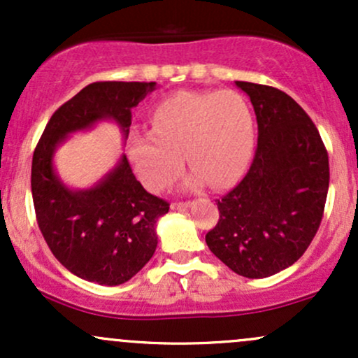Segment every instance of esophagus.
<instances>
[{
	"label": "esophagus",
	"instance_id": "1",
	"mask_svg": "<svg viewBox=\"0 0 358 358\" xmlns=\"http://www.w3.org/2000/svg\"><path fill=\"white\" fill-rule=\"evenodd\" d=\"M192 205V202H173L171 203V208L173 210H182V208H188Z\"/></svg>",
	"mask_w": 358,
	"mask_h": 358
}]
</instances>
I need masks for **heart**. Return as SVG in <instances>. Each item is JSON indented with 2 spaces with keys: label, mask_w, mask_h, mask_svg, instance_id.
Wrapping results in <instances>:
<instances>
[{
  "label": "heart",
  "mask_w": 358,
  "mask_h": 358,
  "mask_svg": "<svg viewBox=\"0 0 358 358\" xmlns=\"http://www.w3.org/2000/svg\"><path fill=\"white\" fill-rule=\"evenodd\" d=\"M254 148L252 110L237 92H176L151 113V133H134L127 151L150 190H165L183 170L190 187L225 188L244 173Z\"/></svg>",
  "instance_id": "obj_1"
}]
</instances>
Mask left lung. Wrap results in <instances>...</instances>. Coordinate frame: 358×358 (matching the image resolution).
<instances>
[{
  "label": "left lung",
  "mask_w": 358,
  "mask_h": 358,
  "mask_svg": "<svg viewBox=\"0 0 358 358\" xmlns=\"http://www.w3.org/2000/svg\"><path fill=\"white\" fill-rule=\"evenodd\" d=\"M250 97L257 148L249 171L217 200L219 222L208 249L244 278L289 268L318 232L330 165L318 129L296 101L271 85L236 82Z\"/></svg>",
  "instance_id": "8db88e82"
}]
</instances>
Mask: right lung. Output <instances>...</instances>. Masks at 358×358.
<instances>
[{"label": "right lung", "mask_w": 358, "mask_h": 358, "mask_svg": "<svg viewBox=\"0 0 358 358\" xmlns=\"http://www.w3.org/2000/svg\"><path fill=\"white\" fill-rule=\"evenodd\" d=\"M155 82H94L62 104L45 126L31 159V195L40 232L64 268L85 281L117 286L153 257L156 220L170 203L148 193L122 156L89 190H69L53 171V151L67 134L99 119H114L129 133L131 109Z\"/></svg>", "instance_id": "right-lung-1"}]
</instances>
